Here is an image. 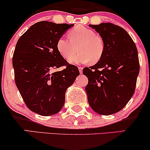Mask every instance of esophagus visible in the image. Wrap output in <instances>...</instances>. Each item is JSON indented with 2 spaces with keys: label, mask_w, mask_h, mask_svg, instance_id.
<instances>
[{
  "label": "esophagus",
  "mask_w": 150,
  "mask_h": 150,
  "mask_svg": "<svg viewBox=\"0 0 150 150\" xmlns=\"http://www.w3.org/2000/svg\"><path fill=\"white\" fill-rule=\"evenodd\" d=\"M79 69L80 73L82 74V72H83V67H81V66H80V67H79Z\"/></svg>",
  "instance_id": "34e87169"
}]
</instances>
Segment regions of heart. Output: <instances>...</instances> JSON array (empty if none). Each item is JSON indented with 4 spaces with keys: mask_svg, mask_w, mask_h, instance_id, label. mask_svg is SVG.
I'll return each mask as SVG.
<instances>
[{
    "mask_svg": "<svg viewBox=\"0 0 150 150\" xmlns=\"http://www.w3.org/2000/svg\"><path fill=\"white\" fill-rule=\"evenodd\" d=\"M69 38L62 36L58 38L56 47L66 60L72 57L79 47V53L69 60L71 63H96L103 56L105 42L92 29L79 25L69 31Z\"/></svg>",
    "mask_w": 150,
    "mask_h": 150,
    "instance_id": "heart-1",
    "label": "heart"
}]
</instances>
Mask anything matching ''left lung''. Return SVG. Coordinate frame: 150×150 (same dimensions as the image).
Segmentation results:
<instances>
[{"label":"left lung","mask_w":150,"mask_h":150,"mask_svg":"<svg viewBox=\"0 0 150 150\" xmlns=\"http://www.w3.org/2000/svg\"><path fill=\"white\" fill-rule=\"evenodd\" d=\"M105 42V52L96 65L85 67L88 103L94 112L111 115L125 107L134 94L139 60L134 42L128 33L110 23L89 25Z\"/></svg>","instance_id":"8db88e82"}]
</instances>
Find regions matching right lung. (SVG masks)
Here are the masks:
<instances>
[{"instance_id": "1", "label": "right lung", "mask_w": 150, "mask_h": 150, "mask_svg": "<svg viewBox=\"0 0 150 150\" xmlns=\"http://www.w3.org/2000/svg\"><path fill=\"white\" fill-rule=\"evenodd\" d=\"M73 24L40 21L21 36L13 52L14 79L25 105L41 116L58 113L65 103L67 89L80 74L58 52L56 43ZM65 66L63 71L54 69Z\"/></svg>"}]
</instances>
